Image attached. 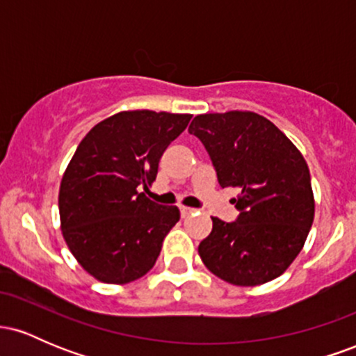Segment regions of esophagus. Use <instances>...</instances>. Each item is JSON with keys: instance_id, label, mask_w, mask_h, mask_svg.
<instances>
[{"instance_id": "34e87169", "label": "esophagus", "mask_w": 356, "mask_h": 356, "mask_svg": "<svg viewBox=\"0 0 356 356\" xmlns=\"http://www.w3.org/2000/svg\"><path fill=\"white\" fill-rule=\"evenodd\" d=\"M194 212H195V209H192V207H186V206L181 207V216H182V218H189V216L194 214Z\"/></svg>"}]
</instances>
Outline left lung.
<instances>
[{
    "label": "left lung",
    "mask_w": 356,
    "mask_h": 356,
    "mask_svg": "<svg viewBox=\"0 0 356 356\" xmlns=\"http://www.w3.org/2000/svg\"><path fill=\"white\" fill-rule=\"evenodd\" d=\"M189 134L202 142L220 187H238L234 222L212 218L199 256L212 275L257 286L291 266L314 219L312 177L296 145L266 117L248 110L202 113Z\"/></svg>",
    "instance_id": "obj_1"
}]
</instances>
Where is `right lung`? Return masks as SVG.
<instances>
[{"instance_id": "add662e5", "label": "right lung", "mask_w": 356, "mask_h": 356, "mask_svg": "<svg viewBox=\"0 0 356 356\" xmlns=\"http://www.w3.org/2000/svg\"><path fill=\"white\" fill-rule=\"evenodd\" d=\"M191 113L125 110L83 137L60 184L65 243L90 276L107 284L136 281L152 269L181 212L140 192L157 177L164 150Z\"/></svg>"}]
</instances>
